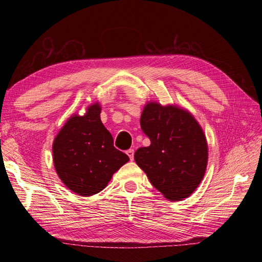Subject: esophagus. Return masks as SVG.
Listing matches in <instances>:
<instances>
[{"label": "esophagus", "instance_id": "esophagus-1", "mask_svg": "<svg viewBox=\"0 0 262 262\" xmlns=\"http://www.w3.org/2000/svg\"><path fill=\"white\" fill-rule=\"evenodd\" d=\"M126 154H128V156L130 157V160L133 161V158H134V150H133L132 148L126 149Z\"/></svg>", "mask_w": 262, "mask_h": 262}]
</instances>
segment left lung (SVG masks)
<instances>
[{
  "instance_id": "1",
  "label": "left lung",
  "mask_w": 262,
  "mask_h": 262,
  "mask_svg": "<svg viewBox=\"0 0 262 262\" xmlns=\"http://www.w3.org/2000/svg\"><path fill=\"white\" fill-rule=\"evenodd\" d=\"M141 129L150 140L134 160L158 191L181 200L201 182L208 163V145L201 126L186 110L149 102L141 116Z\"/></svg>"
}]
</instances>
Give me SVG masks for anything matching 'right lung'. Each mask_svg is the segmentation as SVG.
<instances>
[{"label":"right lung","mask_w":262,"mask_h":262,"mask_svg":"<svg viewBox=\"0 0 262 262\" xmlns=\"http://www.w3.org/2000/svg\"><path fill=\"white\" fill-rule=\"evenodd\" d=\"M53 163L60 179L80 195L100 192L129 157L114 146L100 120V107L92 105L85 116H74L53 142Z\"/></svg>","instance_id":"add662e5"}]
</instances>
